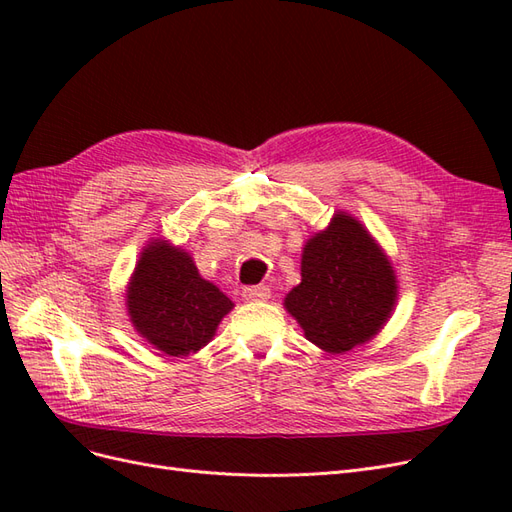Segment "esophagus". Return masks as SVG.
<instances>
[{
    "label": "esophagus",
    "mask_w": 512,
    "mask_h": 512,
    "mask_svg": "<svg viewBox=\"0 0 512 512\" xmlns=\"http://www.w3.org/2000/svg\"><path fill=\"white\" fill-rule=\"evenodd\" d=\"M271 297V288L265 284H258V286H247L243 288V299L256 303V301H267Z\"/></svg>",
    "instance_id": "esophagus-1"
}]
</instances>
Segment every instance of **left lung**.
Here are the masks:
<instances>
[{
  "mask_svg": "<svg viewBox=\"0 0 512 512\" xmlns=\"http://www.w3.org/2000/svg\"><path fill=\"white\" fill-rule=\"evenodd\" d=\"M395 301L391 260L359 220L337 211L331 224L305 243L301 284L286 294L284 307L309 342L344 354L378 335Z\"/></svg>",
  "mask_w": 512,
  "mask_h": 512,
  "instance_id": "obj_1",
  "label": "left lung"
}]
</instances>
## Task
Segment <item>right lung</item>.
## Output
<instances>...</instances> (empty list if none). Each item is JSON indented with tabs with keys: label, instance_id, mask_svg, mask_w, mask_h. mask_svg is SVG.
Returning <instances> with one entry per match:
<instances>
[{
	"label": "right lung",
	"instance_id": "right-lung-1",
	"mask_svg": "<svg viewBox=\"0 0 512 512\" xmlns=\"http://www.w3.org/2000/svg\"><path fill=\"white\" fill-rule=\"evenodd\" d=\"M126 307L138 335L168 356H188L207 346L232 303L200 277L192 256L153 239L136 262Z\"/></svg>",
	"mask_w": 512,
	"mask_h": 512
}]
</instances>
